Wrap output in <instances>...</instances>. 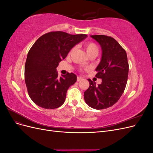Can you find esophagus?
Returning <instances> with one entry per match:
<instances>
[{
    "label": "esophagus",
    "instance_id": "1",
    "mask_svg": "<svg viewBox=\"0 0 153 153\" xmlns=\"http://www.w3.org/2000/svg\"><path fill=\"white\" fill-rule=\"evenodd\" d=\"M82 80V78L81 77H80V76L77 77V80H76L77 82H80Z\"/></svg>",
    "mask_w": 153,
    "mask_h": 153
}]
</instances>
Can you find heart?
Instances as JSON below:
<instances>
[{"mask_svg":"<svg viewBox=\"0 0 153 153\" xmlns=\"http://www.w3.org/2000/svg\"><path fill=\"white\" fill-rule=\"evenodd\" d=\"M84 48L86 50L87 53L89 55V56H91L92 55H98L99 53V47L94 42H88L84 45ZM74 48L71 50V52L73 51Z\"/></svg>","mask_w":153,"mask_h":153,"instance_id":"heart-1","label":"heart"}]
</instances>
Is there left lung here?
Here are the masks:
<instances>
[{
	"label": "left lung",
	"mask_w": 153,
	"mask_h": 153,
	"mask_svg": "<svg viewBox=\"0 0 153 153\" xmlns=\"http://www.w3.org/2000/svg\"><path fill=\"white\" fill-rule=\"evenodd\" d=\"M102 50L101 62L96 77L102 82L97 85L88 79L89 87L84 92V100L91 108L100 110L110 107L121 98L126 88L129 64L126 52L117 41L110 36L92 35Z\"/></svg>",
	"instance_id": "left-lung-1"
}]
</instances>
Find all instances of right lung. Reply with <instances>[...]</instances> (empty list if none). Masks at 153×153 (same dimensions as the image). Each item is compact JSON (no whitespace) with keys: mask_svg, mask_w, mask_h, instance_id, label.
Here are the masks:
<instances>
[{"mask_svg":"<svg viewBox=\"0 0 153 153\" xmlns=\"http://www.w3.org/2000/svg\"><path fill=\"white\" fill-rule=\"evenodd\" d=\"M87 37L86 34L50 32L32 46L25 62V81L28 94L35 104L43 108L54 109L64 103L68 88L77 78L73 73L59 77L56 68L74 46Z\"/></svg>","mask_w":153,"mask_h":153,"instance_id":"right-lung-1","label":"right lung"}]
</instances>
